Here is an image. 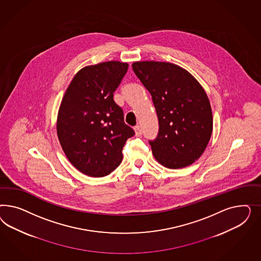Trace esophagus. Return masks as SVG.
Instances as JSON below:
<instances>
[{
    "label": "esophagus",
    "instance_id": "34e87169",
    "mask_svg": "<svg viewBox=\"0 0 261 261\" xmlns=\"http://www.w3.org/2000/svg\"><path fill=\"white\" fill-rule=\"evenodd\" d=\"M135 130V135H136V137H141L142 134V128L140 126H136L134 128Z\"/></svg>",
    "mask_w": 261,
    "mask_h": 261
}]
</instances>
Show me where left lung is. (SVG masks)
I'll list each match as a JSON object with an SVG mask.
<instances>
[{
	"label": "left lung",
	"mask_w": 261,
	"mask_h": 261,
	"mask_svg": "<svg viewBox=\"0 0 261 261\" xmlns=\"http://www.w3.org/2000/svg\"><path fill=\"white\" fill-rule=\"evenodd\" d=\"M132 68L152 95L158 115L159 134L149 141L154 158L172 169L192 165L204 153L214 126L204 88L173 63L138 61Z\"/></svg>",
	"instance_id": "1"
}]
</instances>
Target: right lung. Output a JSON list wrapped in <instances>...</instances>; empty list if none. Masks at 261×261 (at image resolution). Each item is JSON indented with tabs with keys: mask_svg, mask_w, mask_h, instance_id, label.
<instances>
[{
	"mask_svg": "<svg viewBox=\"0 0 261 261\" xmlns=\"http://www.w3.org/2000/svg\"><path fill=\"white\" fill-rule=\"evenodd\" d=\"M128 64L107 61L82 68L64 94L56 122L65 155L81 173L104 177L122 161V148L134 130L124 123L114 92Z\"/></svg>",
	"mask_w": 261,
	"mask_h": 261,
	"instance_id": "right-lung-1",
	"label": "right lung"
}]
</instances>
